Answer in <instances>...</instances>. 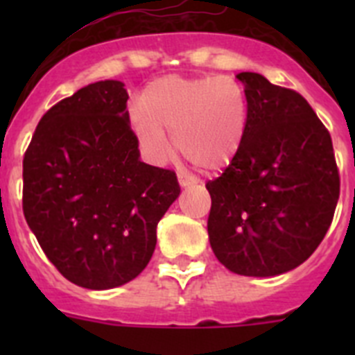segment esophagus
<instances>
[{"mask_svg":"<svg viewBox=\"0 0 355 355\" xmlns=\"http://www.w3.org/2000/svg\"><path fill=\"white\" fill-rule=\"evenodd\" d=\"M178 181H180L181 187H192V184L197 183L196 178H192V175H187V174H178Z\"/></svg>","mask_w":355,"mask_h":355,"instance_id":"1","label":"esophagus"}]
</instances>
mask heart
I'll return each mask as SVG.
<instances>
[{"mask_svg":"<svg viewBox=\"0 0 355 355\" xmlns=\"http://www.w3.org/2000/svg\"><path fill=\"white\" fill-rule=\"evenodd\" d=\"M130 121L149 162L163 163L171 156V133L180 153L197 167L218 171L243 144L249 101L231 76H167L131 106Z\"/></svg>","mask_w":355,"mask_h":355,"instance_id":"heart-1","label":"heart"}]
</instances>
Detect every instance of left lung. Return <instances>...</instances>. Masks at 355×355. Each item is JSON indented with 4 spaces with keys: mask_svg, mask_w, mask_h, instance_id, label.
<instances>
[{
    "mask_svg": "<svg viewBox=\"0 0 355 355\" xmlns=\"http://www.w3.org/2000/svg\"><path fill=\"white\" fill-rule=\"evenodd\" d=\"M249 121L245 139L208 181L209 243L234 274L293 270L322 243L340 199L332 140L309 103L258 72H240Z\"/></svg>",
    "mask_w": 355,
    "mask_h": 355,
    "instance_id": "1",
    "label": "left lung"
}]
</instances>
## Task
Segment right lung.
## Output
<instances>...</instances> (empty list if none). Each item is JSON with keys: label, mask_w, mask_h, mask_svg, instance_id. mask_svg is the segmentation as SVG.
Listing matches in <instances>:
<instances>
[{"label": "right lung", "mask_w": 355, "mask_h": 355, "mask_svg": "<svg viewBox=\"0 0 355 355\" xmlns=\"http://www.w3.org/2000/svg\"><path fill=\"white\" fill-rule=\"evenodd\" d=\"M121 81L90 83L46 112L23 159V211L71 283L110 290L149 263L180 196L174 171L140 162Z\"/></svg>", "instance_id": "1"}]
</instances>
